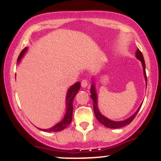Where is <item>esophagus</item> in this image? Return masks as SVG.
Instances as JSON below:
<instances>
[{
  "label": "esophagus",
  "instance_id": "1",
  "mask_svg": "<svg viewBox=\"0 0 161 161\" xmlns=\"http://www.w3.org/2000/svg\"><path fill=\"white\" fill-rule=\"evenodd\" d=\"M81 86H82V88H86V87L88 86V81L86 80V79L82 80V82H81Z\"/></svg>",
  "mask_w": 161,
  "mask_h": 161
}]
</instances>
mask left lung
<instances>
[{"mask_svg": "<svg viewBox=\"0 0 161 161\" xmlns=\"http://www.w3.org/2000/svg\"><path fill=\"white\" fill-rule=\"evenodd\" d=\"M136 57L138 60H139L140 61L142 62V67H143L144 75H145V79L146 81V86H147V75H146V72H145V60H144L143 55H142V52L139 51V49L138 48L137 49V51H136ZM91 94H92L91 98L92 99V101H93L94 112H95L96 118H97V120H98L100 123H101V124H103L106 127H108V128H110V129H119V128H122V127L129 125L131 122L133 120L134 118L136 117V116L137 115L138 112L139 111L140 108H141L142 104V103L141 105L139 106V108H138V110H136V112L133 115L131 116L130 117L128 118V119H125V120H123V121H113V120H110V119H109L108 118L105 117L104 116H103L99 111L98 108H97V93H96L95 86V84H94V82H92V85Z\"/></svg>", "mask_w": 161, "mask_h": 161, "instance_id": "obj_1", "label": "left lung"}]
</instances>
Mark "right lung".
<instances>
[{
  "mask_svg": "<svg viewBox=\"0 0 161 161\" xmlns=\"http://www.w3.org/2000/svg\"><path fill=\"white\" fill-rule=\"evenodd\" d=\"M26 51H27V47H25V48L21 51L19 57H18V60H17L18 63H19L20 61V60L23 58V55L25 54V53L26 52ZM80 86H81L80 82H75L74 85H73L71 87H69V88L68 89L67 93H66V114L65 115H64V119H63L60 123H57L56 125H53V126L51 127V128L46 129H39V128L38 129H41L42 131H44V132H59V131H61L63 129L66 128V127L71 123L72 118H73V101L75 95L78 93L79 89H80Z\"/></svg>",
  "mask_w": 161,
  "mask_h": 161,
  "instance_id": "right-lung-1",
  "label": "right lung"
}]
</instances>
